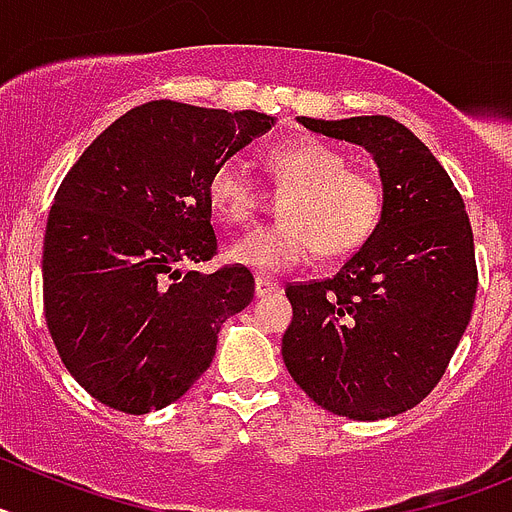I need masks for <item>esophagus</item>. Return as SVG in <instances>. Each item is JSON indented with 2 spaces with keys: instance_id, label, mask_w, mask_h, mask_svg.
<instances>
[{
  "instance_id": "1",
  "label": "esophagus",
  "mask_w": 512,
  "mask_h": 512,
  "mask_svg": "<svg viewBox=\"0 0 512 512\" xmlns=\"http://www.w3.org/2000/svg\"><path fill=\"white\" fill-rule=\"evenodd\" d=\"M279 282L277 279H269V277H256V297H266L271 292H277Z\"/></svg>"
}]
</instances>
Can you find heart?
<instances>
[{
	"label": "heart",
	"mask_w": 512,
	"mask_h": 512,
	"mask_svg": "<svg viewBox=\"0 0 512 512\" xmlns=\"http://www.w3.org/2000/svg\"><path fill=\"white\" fill-rule=\"evenodd\" d=\"M269 169L289 187L282 200V223L259 225L228 248L238 266L279 274L323 251L346 256L364 246L384 210L382 184L372 174L351 169L343 151L315 138L279 143L266 156ZM207 197L225 223H248L259 210V187L243 158L228 156L212 169Z\"/></svg>",
	"instance_id": "heart-1"
}]
</instances>
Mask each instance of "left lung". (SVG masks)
Returning a JSON list of instances; mask_svg holds the SVG:
<instances>
[{
    "instance_id": "1",
    "label": "left lung",
    "mask_w": 512,
    "mask_h": 512,
    "mask_svg": "<svg viewBox=\"0 0 512 512\" xmlns=\"http://www.w3.org/2000/svg\"><path fill=\"white\" fill-rule=\"evenodd\" d=\"M297 122L372 153L384 210L336 277L287 287L284 364L328 413L392 418L436 387L472 318L469 215L451 176L402 122L384 115Z\"/></svg>"
}]
</instances>
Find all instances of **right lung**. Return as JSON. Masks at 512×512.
Here are the masks:
<instances>
[{
  "instance_id": "right-lung-1",
  "label": "right lung",
  "mask_w": 512,
  "mask_h": 512,
  "mask_svg": "<svg viewBox=\"0 0 512 512\" xmlns=\"http://www.w3.org/2000/svg\"><path fill=\"white\" fill-rule=\"evenodd\" d=\"M274 122L156 99L97 135L58 187L45 320L63 366L107 408L143 415L179 400L212 364L220 325L253 300L246 266H184L217 251L212 169Z\"/></svg>"
}]
</instances>
